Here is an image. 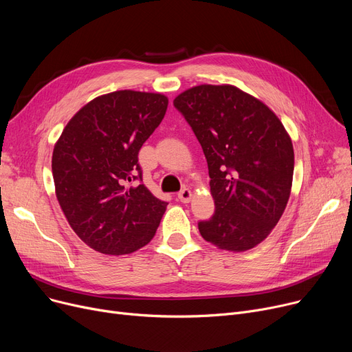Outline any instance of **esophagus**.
I'll use <instances>...</instances> for the list:
<instances>
[{"label":"esophagus","mask_w":352,"mask_h":352,"mask_svg":"<svg viewBox=\"0 0 352 352\" xmlns=\"http://www.w3.org/2000/svg\"><path fill=\"white\" fill-rule=\"evenodd\" d=\"M191 197H192V192H191V190H188V188H184V190H181V191L178 192V199H179L181 202H184V204H188V202L191 201Z\"/></svg>","instance_id":"esophagus-1"}]
</instances>
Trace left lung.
Wrapping results in <instances>:
<instances>
[{
  "instance_id": "1",
  "label": "left lung",
  "mask_w": 352,
  "mask_h": 352,
  "mask_svg": "<svg viewBox=\"0 0 352 352\" xmlns=\"http://www.w3.org/2000/svg\"><path fill=\"white\" fill-rule=\"evenodd\" d=\"M207 158L215 212L199 221L206 241L241 252L268 236L291 194L294 148L260 100L232 85H197L174 100Z\"/></svg>"
}]
</instances>
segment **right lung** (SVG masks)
Masks as SVG:
<instances>
[{
  "label": "right lung",
  "instance_id": "add662e5",
  "mask_svg": "<svg viewBox=\"0 0 352 352\" xmlns=\"http://www.w3.org/2000/svg\"><path fill=\"white\" fill-rule=\"evenodd\" d=\"M166 107L162 94L109 92L84 105L55 144V194L71 228L92 250L131 254L153 239L168 202L142 184L138 153Z\"/></svg>",
  "mask_w": 352,
  "mask_h": 352
}]
</instances>
